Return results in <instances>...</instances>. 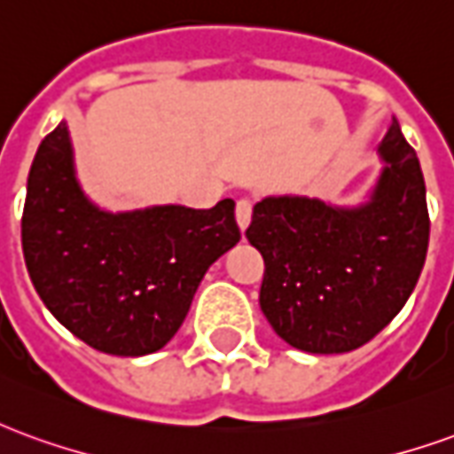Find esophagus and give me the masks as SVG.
<instances>
[{"mask_svg":"<svg viewBox=\"0 0 454 454\" xmlns=\"http://www.w3.org/2000/svg\"><path fill=\"white\" fill-rule=\"evenodd\" d=\"M250 218H253V201L250 199H238L236 204V221L240 231H246L250 226Z\"/></svg>","mask_w":454,"mask_h":454,"instance_id":"obj_1","label":"esophagus"}]
</instances>
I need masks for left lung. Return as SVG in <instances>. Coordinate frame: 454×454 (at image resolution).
Instances as JSON below:
<instances>
[{"mask_svg": "<svg viewBox=\"0 0 454 454\" xmlns=\"http://www.w3.org/2000/svg\"><path fill=\"white\" fill-rule=\"evenodd\" d=\"M370 199L333 207L309 197H265L246 236L265 260L260 309L275 333L314 355L370 342L409 301L430 236L416 150L391 119Z\"/></svg>", "mask_w": 454, "mask_h": 454, "instance_id": "obj_1", "label": "left lung"}]
</instances>
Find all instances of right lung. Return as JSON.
<instances>
[{
  "instance_id": "1",
  "label": "right lung",
  "mask_w": 454,
  "mask_h": 454,
  "mask_svg": "<svg viewBox=\"0 0 454 454\" xmlns=\"http://www.w3.org/2000/svg\"><path fill=\"white\" fill-rule=\"evenodd\" d=\"M236 201L112 214L92 204L74 175L60 121L35 153L26 187L21 246L48 311L90 348L140 357L165 348L199 282L240 240Z\"/></svg>"
}]
</instances>
